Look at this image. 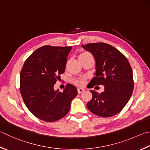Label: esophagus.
<instances>
[{"instance_id":"34e87169","label":"esophagus","mask_w":150,"mask_h":150,"mask_svg":"<svg viewBox=\"0 0 150 150\" xmlns=\"http://www.w3.org/2000/svg\"><path fill=\"white\" fill-rule=\"evenodd\" d=\"M83 91H84V89H83V88H78V93H79V94H80V93H81Z\"/></svg>"}]
</instances>
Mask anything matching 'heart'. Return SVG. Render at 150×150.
<instances>
[{
    "label": "heart",
    "instance_id": "obj_1",
    "mask_svg": "<svg viewBox=\"0 0 150 150\" xmlns=\"http://www.w3.org/2000/svg\"><path fill=\"white\" fill-rule=\"evenodd\" d=\"M74 82L75 83V84L78 85V86H82L84 85V81L83 79H81V78L76 79V80H74Z\"/></svg>",
    "mask_w": 150,
    "mask_h": 150
}]
</instances>
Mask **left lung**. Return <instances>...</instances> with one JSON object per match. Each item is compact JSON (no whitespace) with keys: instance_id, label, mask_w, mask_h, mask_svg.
<instances>
[{"instance_id":"1","label":"left lung","mask_w":150,"mask_h":150,"mask_svg":"<svg viewBox=\"0 0 150 150\" xmlns=\"http://www.w3.org/2000/svg\"><path fill=\"white\" fill-rule=\"evenodd\" d=\"M96 61L95 76L91 88L104 86V91L91 90L92 98L87 108L98 116L108 117L120 112L131 98L134 87L132 70L127 59L115 47L103 42L81 45Z\"/></svg>"}]
</instances>
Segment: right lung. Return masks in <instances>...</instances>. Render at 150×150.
Listing matches in <instances>:
<instances>
[{
	"instance_id": "right-lung-1",
	"label": "right lung",
	"mask_w": 150,
	"mask_h": 150,
	"mask_svg": "<svg viewBox=\"0 0 150 150\" xmlns=\"http://www.w3.org/2000/svg\"><path fill=\"white\" fill-rule=\"evenodd\" d=\"M72 46H44L25 61L20 73L19 90L24 103L38 119L53 122L65 116L77 89L68 83L63 92L53 89L65 70Z\"/></svg>"
}]
</instances>
